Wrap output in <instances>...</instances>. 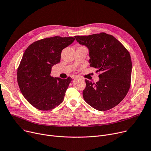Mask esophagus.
<instances>
[{
	"label": "esophagus",
	"mask_w": 151,
	"mask_h": 151,
	"mask_svg": "<svg viewBox=\"0 0 151 151\" xmlns=\"http://www.w3.org/2000/svg\"><path fill=\"white\" fill-rule=\"evenodd\" d=\"M72 78H80V77H78V76H73V77H72Z\"/></svg>",
	"instance_id": "1"
}]
</instances>
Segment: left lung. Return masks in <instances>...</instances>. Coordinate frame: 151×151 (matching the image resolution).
<instances>
[{"label": "left lung", "mask_w": 151, "mask_h": 151, "mask_svg": "<svg viewBox=\"0 0 151 151\" xmlns=\"http://www.w3.org/2000/svg\"><path fill=\"white\" fill-rule=\"evenodd\" d=\"M74 37L89 49L90 66L101 73L96 83L85 80V101L101 111L114 108L123 100L131 87L132 62L129 51L117 39L105 32Z\"/></svg>", "instance_id": "obj_1"}]
</instances>
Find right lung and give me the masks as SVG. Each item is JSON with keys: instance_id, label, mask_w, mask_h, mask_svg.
<instances>
[{"instance_id": "obj_1", "label": "right lung", "mask_w": 151, "mask_h": 151, "mask_svg": "<svg viewBox=\"0 0 151 151\" xmlns=\"http://www.w3.org/2000/svg\"><path fill=\"white\" fill-rule=\"evenodd\" d=\"M74 37L55 36L31 43L25 50L17 68V83L23 96L32 106L49 111L63 101L71 78H54L52 66L60 62L62 50Z\"/></svg>"}]
</instances>
